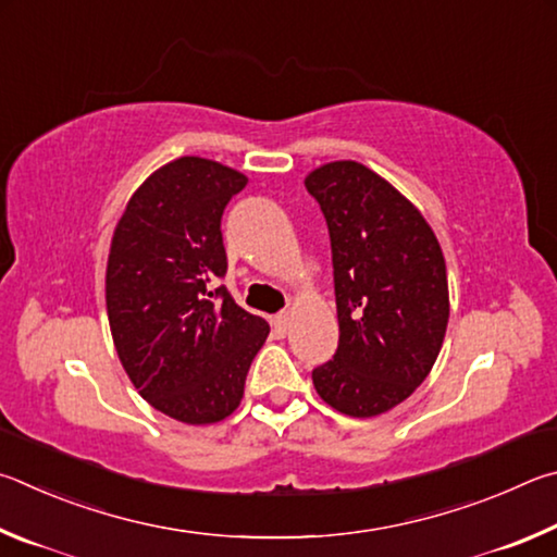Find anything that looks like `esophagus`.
Segmentation results:
<instances>
[{"mask_svg":"<svg viewBox=\"0 0 557 557\" xmlns=\"http://www.w3.org/2000/svg\"><path fill=\"white\" fill-rule=\"evenodd\" d=\"M271 330H273V335H276V337H286V333H288V315L286 313L273 315L271 318Z\"/></svg>","mask_w":557,"mask_h":557,"instance_id":"34e87169","label":"esophagus"}]
</instances>
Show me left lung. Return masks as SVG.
I'll return each instance as SVG.
<instances>
[{
	"mask_svg": "<svg viewBox=\"0 0 557 557\" xmlns=\"http://www.w3.org/2000/svg\"><path fill=\"white\" fill-rule=\"evenodd\" d=\"M333 247L339 345L313 369L335 411L372 418L406 401L441 355L450 298L435 232L392 183L357 161L310 171Z\"/></svg>",
	"mask_w": 557,
	"mask_h": 557,
	"instance_id": "obj_1",
	"label": "left lung"
}]
</instances>
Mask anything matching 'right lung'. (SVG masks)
<instances>
[{
	"instance_id": "add662e5",
	"label": "right lung",
	"mask_w": 557,
	"mask_h": 557,
	"mask_svg": "<svg viewBox=\"0 0 557 557\" xmlns=\"http://www.w3.org/2000/svg\"><path fill=\"white\" fill-rule=\"evenodd\" d=\"M247 175L181 156L146 178L116 222L107 318L126 376L156 411L188 425L227 418L269 323L210 281L227 273L222 212Z\"/></svg>"
}]
</instances>
